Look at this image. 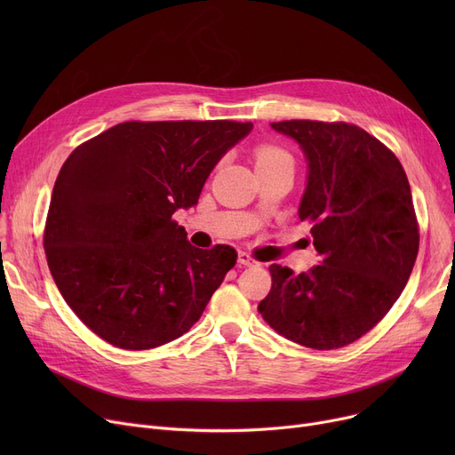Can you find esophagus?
Here are the masks:
<instances>
[{"label": "esophagus", "mask_w": 455, "mask_h": 455, "mask_svg": "<svg viewBox=\"0 0 455 455\" xmlns=\"http://www.w3.org/2000/svg\"><path fill=\"white\" fill-rule=\"evenodd\" d=\"M237 264L245 266V267H254V266H258V261L254 258H251L247 252H240L237 254Z\"/></svg>", "instance_id": "1"}]
</instances>
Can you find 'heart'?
I'll use <instances>...</instances> for the list:
<instances>
[{"label": "heart", "mask_w": 455, "mask_h": 455, "mask_svg": "<svg viewBox=\"0 0 455 455\" xmlns=\"http://www.w3.org/2000/svg\"><path fill=\"white\" fill-rule=\"evenodd\" d=\"M278 160H291V156L275 146H264L256 151V164H269Z\"/></svg>", "instance_id": "heart-1"}]
</instances>
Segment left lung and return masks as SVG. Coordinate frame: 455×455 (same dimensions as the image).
I'll list each match as a JSON object with an SVG mask.
<instances>
[{
	"mask_svg": "<svg viewBox=\"0 0 455 455\" xmlns=\"http://www.w3.org/2000/svg\"><path fill=\"white\" fill-rule=\"evenodd\" d=\"M306 158L300 221H312L319 266L269 267L258 312L280 336L331 350L360 339L400 297L419 252L411 188L398 158L363 129L309 119L271 124Z\"/></svg>",
	"mask_w": 455,
	"mask_h": 455,
	"instance_id": "1",
	"label": "left lung"
}]
</instances>
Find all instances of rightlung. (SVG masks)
<instances>
[{
	"instance_id": "add662e5",
	"label": "right lung",
	"mask_w": 455,
	"mask_h": 455,
	"mask_svg": "<svg viewBox=\"0 0 455 455\" xmlns=\"http://www.w3.org/2000/svg\"><path fill=\"white\" fill-rule=\"evenodd\" d=\"M251 131L237 122H127L68 156L44 249L60 295L101 339L148 350L199 321L237 254L194 247L172 218L197 204L213 167Z\"/></svg>"
}]
</instances>
